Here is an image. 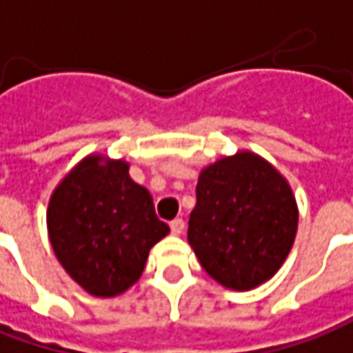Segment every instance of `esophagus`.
<instances>
[{
  "instance_id": "34e87169",
  "label": "esophagus",
  "mask_w": 353,
  "mask_h": 353,
  "mask_svg": "<svg viewBox=\"0 0 353 353\" xmlns=\"http://www.w3.org/2000/svg\"><path fill=\"white\" fill-rule=\"evenodd\" d=\"M170 228H172L174 234H181V232L185 230V221H183V219H174V221L170 223Z\"/></svg>"
}]
</instances>
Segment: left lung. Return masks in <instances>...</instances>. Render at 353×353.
I'll use <instances>...</instances> for the list:
<instances>
[{
  "label": "left lung",
  "mask_w": 353,
  "mask_h": 353,
  "mask_svg": "<svg viewBox=\"0 0 353 353\" xmlns=\"http://www.w3.org/2000/svg\"><path fill=\"white\" fill-rule=\"evenodd\" d=\"M291 188L260 156L238 152L201 172L188 240L221 285L248 291L281 268L297 232Z\"/></svg>",
  "instance_id": "left-lung-1"
}]
</instances>
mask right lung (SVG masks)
Wrapping results in <instances>:
<instances>
[{
	"mask_svg": "<svg viewBox=\"0 0 353 353\" xmlns=\"http://www.w3.org/2000/svg\"><path fill=\"white\" fill-rule=\"evenodd\" d=\"M79 162L48 205V236L70 277L95 297H113L139 279L148 252L170 232L152 195L134 183L123 160Z\"/></svg>",
	"mask_w": 353,
	"mask_h": 353,
	"instance_id": "1",
	"label": "right lung"
}]
</instances>
